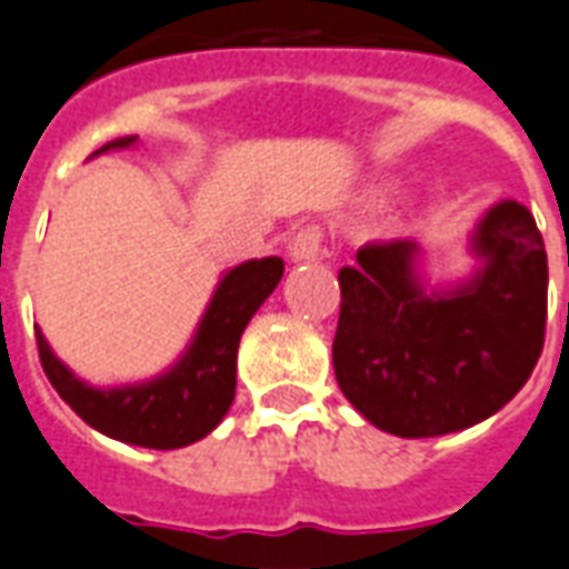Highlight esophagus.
Segmentation results:
<instances>
[{"label": "esophagus", "instance_id": "34e87169", "mask_svg": "<svg viewBox=\"0 0 569 569\" xmlns=\"http://www.w3.org/2000/svg\"><path fill=\"white\" fill-rule=\"evenodd\" d=\"M320 246H323V228L320 224H306L300 228L288 242L290 260H311L320 254Z\"/></svg>", "mask_w": 569, "mask_h": 569}]
</instances>
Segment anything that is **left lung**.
<instances>
[{"label": "left lung", "mask_w": 569, "mask_h": 569, "mask_svg": "<svg viewBox=\"0 0 569 569\" xmlns=\"http://www.w3.org/2000/svg\"><path fill=\"white\" fill-rule=\"evenodd\" d=\"M468 284L426 293L417 242L357 251L339 272L341 311L332 366L348 401L378 429L435 438L492 417L522 390L543 353L549 263L537 221L503 200L486 212Z\"/></svg>", "instance_id": "1"}]
</instances>
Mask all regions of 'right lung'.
I'll return each instance as SVG.
<instances>
[{"instance_id": "1", "label": "right lung", "mask_w": 569, "mask_h": 569, "mask_svg": "<svg viewBox=\"0 0 569 569\" xmlns=\"http://www.w3.org/2000/svg\"><path fill=\"white\" fill-rule=\"evenodd\" d=\"M134 140L138 138L113 140L104 149L131 147ZM281 272V258L249 260L230 269L209 302L186 357L156 381L122 390L87 387L53 357L44 336L36 330L41 369L68 408L107 438L149 450L188 447L209 435L228 413L237 392L239 336L249 327L251 315L276 290Z\"/></svg>"}]
</instances>
